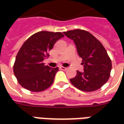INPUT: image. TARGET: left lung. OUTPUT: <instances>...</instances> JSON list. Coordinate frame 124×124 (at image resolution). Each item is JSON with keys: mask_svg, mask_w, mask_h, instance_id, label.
Returning <instances> with one entry per match:
<instances>
[{"mask_svg": "<svg viewBox=\"0 0 124 124\" xmlns=\"http://www.w3.org/2000/svg\"><path fill=\"white\" fill-rule=\"evenodd\" d=\"M64 36L61 32L41 31L23 44L16 56L13 70L18 83L32 92H42L54 82L58 71L55 63L48 65L44 60L54 44Z\"/></svg>", "mask_w": 124, "mask_h": 124, "instance_id": "1", "label": "left lung"}]
</instances>
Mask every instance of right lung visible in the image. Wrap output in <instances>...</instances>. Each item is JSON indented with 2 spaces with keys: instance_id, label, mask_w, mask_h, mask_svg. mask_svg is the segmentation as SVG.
<instances>
[{
  "instance_id": "right-lung-1",
  "label": "right lung",
  "mask_w": 124,
  "mask_h": 124,
  "mask_svg": "<svg viewBox=\"0 0 124 124\" xmlns=\"http://www.w3.org/2000/svg\"><path fill=\"white\" fill-rule=\"evenodd\" d=\"M74 40L83 69L77 70L70 82L82 91L93 92L106 83L112 70V62L101 42L87 31L76 29L64 33Z\"/></svg>"
}]
</instances>
